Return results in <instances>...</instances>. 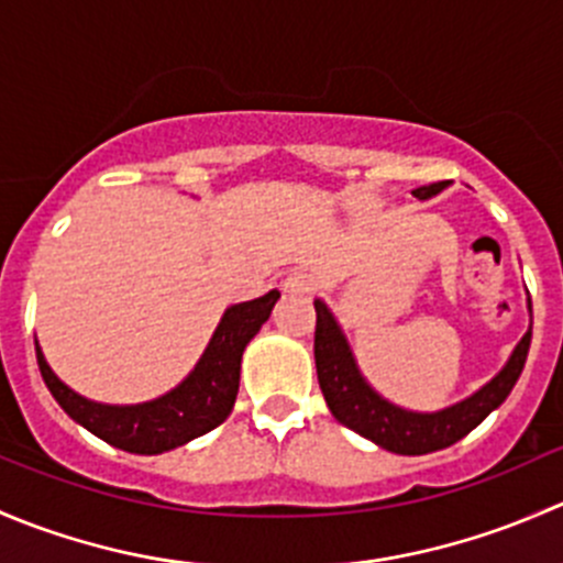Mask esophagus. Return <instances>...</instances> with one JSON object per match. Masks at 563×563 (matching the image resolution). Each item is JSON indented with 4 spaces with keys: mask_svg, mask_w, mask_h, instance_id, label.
<instances>
[{
    "mask_svg": "<svg viewBox=\"0 0 563 563\" xmlns=\"http://www.w3.org/2000/svg\"><path fill=\"white\" fill-rule=\"evenodd\" d=\"M283 288H286V291H291V294H308V291H313V288H316V277L308 275V272H302V269L291 272V275L283 280Z\"/></svg>",
    "mask_w": 563,
    "mask_h": 563,
    "instance_id": "1",
    "label": "esophagus"
}]
</instances>
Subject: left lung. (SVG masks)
<instances>
[{
  "label": "left lung",
  "mask_w": 563,
  "mask_h": 563,
  "mask_svg": "<svg viewBox=\"0 0 563 563\" xmlns=\"http://www.w3.org/2000/svg\"><path fill=\"white\" fill-rule=\"evenodd\" d=\"M446 181H433V185H422L413 190L417 198H430L441 192ZM316 371H318V387L323 391L329 411L354 433L365 435L373 444L382 450L397 452V455H428V452L446 450L455 441L468 435L493 408L501 406L507 395L518 384L520 373H523L528 345H531V329L523 334L518 349L509 356L507 367L485 384L476 395L468 400L457 402V406L444 408L435 413H417L397 408L384 400L367 387L365 378L356 371V362L351 356L349 343H345L343 332H340L338 321L329 313L327 305L316 299Z\"/></svg>",
  "instance_id": "left-lung-1"
}]
</instances>
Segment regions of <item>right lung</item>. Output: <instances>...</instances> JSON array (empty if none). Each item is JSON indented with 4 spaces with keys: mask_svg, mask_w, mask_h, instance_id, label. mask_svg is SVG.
I'll list each match as a JSON object with an SVG mask.
<instances>
[{
    "mask_svg": "<svg viewBox=\"0 0 563 563\" xmlns=\"http://www.w3.org/2000/svg\"><path fill=\"white\" fill-rule=\"evenodd\" d=\"M277 299H280V291H269L253 302L225 310L196 371L179 387L152 402L103 406V402L76 395L54 376L35 343L40 376L54 400L65 408L67 417L76 419L81 428L103 439L106 444L133 452V455H161L225 422L240 391L242 351L258 332L261 323L269 318Z\"/></svg>",
    "mask_w": 563,
    "mask_h": 563,
    "instance_id": "right-lung-1",
    "label": "right lung"
}]
</instances>
